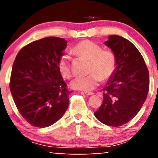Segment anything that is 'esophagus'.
I'll list each match as a JSON object with an SVG mask.
<instances>
[{"label":"esophagus","instance_id":"34e87169","mask_svg":"<svg viewBox=\"0 0 158 158\" xmlns=\"http://www.w3.org/2000/svg\"><path fill=\"white\" fill-rule=\"evenodd\" d=\"M84 93L86 94V95H93V94H94V93H93V92H84Z\"/></svg>","mask_w":158,"mask_h":158}]
</instances>
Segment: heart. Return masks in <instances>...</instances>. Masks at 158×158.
I'll return each mask as SVG.
<instances>
[{"label": "heart", "instance_id": "heart-1", "mask_svg": "<svg viewBox=\"0 0 158 158\" xmlns=\"http://www.w3.org/2000/svg\"><path fill=\"white\" fill-rule=\"evenodd\" d=\"M72 52L79 57L89 60V73L85 77H78L71 82V86L77 90L89 92L95 89L102 82L112 76L117 69V60L114 53L103 50L100 45L89 40H84L76 44ZM60 74L64 79L72 76L69 58L63 56L57 62Z\"/></svg>", "mask_w": 158, "mask_h": 158}]
</instances>
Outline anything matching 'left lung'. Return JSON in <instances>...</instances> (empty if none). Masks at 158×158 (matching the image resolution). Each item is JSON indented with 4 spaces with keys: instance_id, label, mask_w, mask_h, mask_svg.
Here are the masks:
<instances>
[{
    "instance_id": "1",
    "label": "left lung",
    "mask_w": 158,
    "mask_h": 158,
    "mask_svg": "<svg viewBox=\"0 0 158 158\" xmlns=\"http://www.w3.org/2000/svg\"><path fill=\"white\" fill-rule=\"evenodd\" d=\"M114 52L117 69L103 89V103L94 116L110 127H120L142 108L149 89V73L144 58L129 40L110 35L104 42Z\"/></svg>"
}]
</instances>
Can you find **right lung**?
Listing matches in <instances>:
<instances>
[{"mask_svg":"<svg viewBox=\"0 0 158 158\" xmlns=\"http://www.w3.org/2000/svg\"><path fill=\"white\" fill-rule=\"evenodd\" d=\"M67 41L47 37L23 47L13 64L10 89L19 114L31 126L49 127L69 106V91L57 62Z\"/></svg>","mask_w":158,"mask_h":158,"instance_id":"obj_1","label":"right lung"}]
</instances>
